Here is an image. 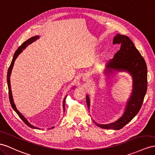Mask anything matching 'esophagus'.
I'll return each instance as SVG.
<instances>
[{
    "instance_id": "1",
    "label": "esophagus",
    "mask_w": 155,
    "mask_h": 155,
    "mask_svg": "<svg viewBox=\"0 0 155 155\" xmlns=\"http://www.w3.org/2000/svg\"><path fill=\"white\" fill-rule=\"evenodd\" d=\"M89 79V76H88V74H84L83 76V81H87V79Z\"/></svg>"
}]
</instances>
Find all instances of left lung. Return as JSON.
I'll return each instance as SVG.
<instances>
[{"label":"left lung","mask_w":155,"mask_h":155,"mask_svg":"<svg viewBox=\"0 0 155 155\" xmlns=\"http://www.w3.org/2000/svg\"><path fill=\"white\" fill-rule=\"evenodd\" d=\"M113 44H120V48L106 64V70L111 72H126L130 75L132 78V93L125 105L123 114L118 120L106 124L93 121L102 128L119 130L134 117L141 109L147 89V68L144 58L128 36L117 34ZM86 98L89 110L91 100L88 94Z\"/></svg>","instance_id":"left-lung-1"}]
</instances>
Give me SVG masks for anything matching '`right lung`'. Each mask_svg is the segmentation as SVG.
Returning <instances> with one entry per match:
<instances>
[{"instance_id": "add662e5", "label": "right lung", "mask_w": 155, "mask_h": 155, "mask_svg": "<svg viewBox=\"0 0 155 155\" xmlns=\"http://www.w3.org/2000/svg\"><path fill=\"white\" fill-rule=\"evenodd\" d=\"M40 38L39 36H33V37H31V38H29L28 40H27V41H25V42L21 45V46L19 47V48L16 50V51L14 53V57H13V59H12V62H11V64L9 68H8V74H7V83H8V91H9V98H10V104L12 105V108L14 109V110L17 113V114H18L19 115V117L22 119V120L23 121V122L25 123L28 127H31L32 128H34V129H40L38 127H36L35 126H33V125L32 124H31L30 123L28 122V120L25 117L24 115H22L21 113H20L19 111L17 109L16 107V106L15 104L14 103V98H13V96H12V89H11V84H10V76H11V74H12V68H13V66H14V62L15 61V59L17 58V57H18V55H19V54L22 52V51L23 49H25L28 45L29 44H32V42H34V41H35L37 39H38ZM74 88V87H73ZM67 97V96H66V97H64V100H63V104H62V107H63V111L64 112V107H65V98L66 97ZM54 128L53 127H51V128Z\"/></svg>"}]
</instances>
